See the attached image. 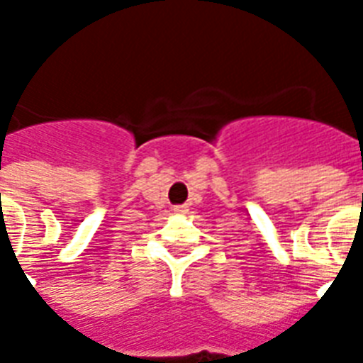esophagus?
<instances>
[{"label": "esophagus", "instance_id": "1", "mask_svg": "<svg viewBox=\"0 0 363 363\" xmlns=\"http://www.w3.org/2000/svg\"><path fill=\"white\" fill-rule=\"evenodd\" d=\"M173 211H175V215H184V213H188L186 205H179V207H173Z\"/></svg>", "mask_w": 363, "mask_h": 363}]
</instances>
